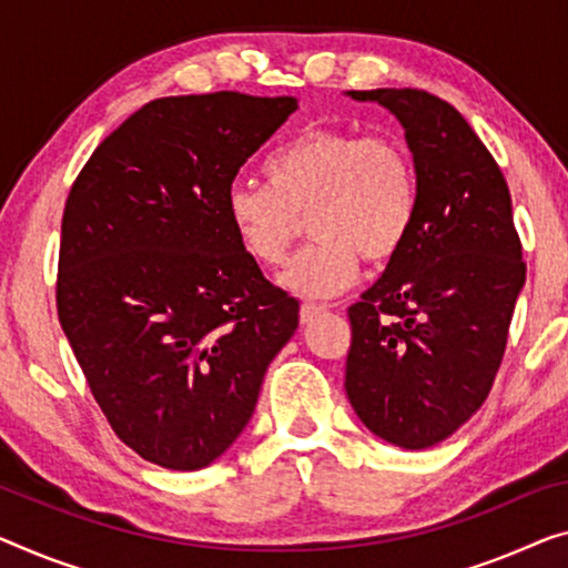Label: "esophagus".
Returning <instances> with one entry per match:
<instances>
[{
  "mask_svg": "<svg viewBox=\"0 0 568 568\" xmlns=\"http://www.w3.org/2000/svg\"><path fill=\"white\" fill-rule=\"evenodd\" d=\"M324 313H326L324 306H316V303H303V306H301V324H311V321L324 316Z\"/></svg>",
  "mask_w": 568,
  "mask_h": 568,
  "instance_id": "obj_1",
  "label": "esophagus"
}]
</instances>
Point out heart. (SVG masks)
Listing matches in <instances>:
<instances>
[{
    "label": "heart",
    "instance_id": "obj_1",
    "mask_svg": "<svg viewBox=\"0 0 568 568\" xmlns=\"http://www.w3.org/2000/svg\"><path fill=\"white\" fill-rule=\"evenodd\" d=\"M265 173L270 185L232 183L224 211L242 250L265 267L283 265L308 219L316 244L277 277L298 298L344 293L359 257L385 265L408 242L418 178L395 138L308 126L267 158Z\"/></svg>",
    "mask_w": 568,
    "mask_h": 568
}]
</instances>
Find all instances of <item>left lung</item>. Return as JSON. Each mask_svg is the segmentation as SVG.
Segmentation results:
<instances>
[{
	"instance_id": "obj_1",
	"label": "left lung",
	"mask_w": 568,
	"mask_h": 568,
	"mask_svg": "<svg viewBox=\"0 0 568 568\" xmlns=\"http://www.w3.org/2000/svg\"><path fill=\"white\" fill-rule=\"evenodd\" d=\"M346 97L403 124L418 206L405 247L349 308L344 387L372 434L418 452L487 400L526 262L503 171L452 104L418 89Z\"/></svg>"
}]
</instances>
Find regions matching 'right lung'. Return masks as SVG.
<instances>
[{
  "label": "right lung",
  "instance_id": "1",
  "mask_svg": "<svg viewBox=\"0 0 568 568\" xmlns=\"http://www.w3.org/2000/svg\"><path fill=\"white\" fill-rule=\"evenodd\" d=\"M295 109L236 91L155 99L68 193L58 318L109 426L158 467L216 462L298 328V301L265 281L224 211L240 168Z\"/></svg>",
  "mask_w": 568,
  "mask_h": 568
}]
</instances>
